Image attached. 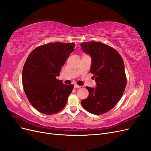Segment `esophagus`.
I'll return each mask as SVG.
<instances>
[{
	"label": "esophagus",
	"mask_w": 151,
	"mask_h": 151,
	"mask_svg": "<svg viewBox=\"0 0 151 151\" xmlns=\"http://www.w3.org/2000/svg\"><path fill=\"white\" fill-rule=\"evenodd\" d=\"M81 87V86H79V85H78V84H75L74 85V88H80Z\"/></svg>",
	"instance_id": "34e87169"
}]
</instances>
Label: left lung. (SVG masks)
I'll list each match as a JSON object with an SVG mask.
<instances>
[{
  "mask_svg": "<svg viewBox=\"0 0 151 151\" xmlns=\"http://www.w3.org/2000/svg\"><path fill=\"white\" fill-rule=\"evenodd\" d=\"M81 47L91 57L90 72L97 83L95 88L86 87L89 96L81 105L91 114H106L119 101L127 86L123 58L115 49L100 42H83Z\"/></svg>",
  "mask_w": 151,
  "mask_h": 151,
  "instance_id": "1",
  "label": "left lung"
}]
</instances>
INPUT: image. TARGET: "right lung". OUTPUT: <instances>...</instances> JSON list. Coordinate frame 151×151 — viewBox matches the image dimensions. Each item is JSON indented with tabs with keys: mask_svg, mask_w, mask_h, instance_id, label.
<instances>
[{
	"mask_svg": "<svg viewBox=\"0 0 151 151\" xmlns=\"http://www.w3.org/2000/svg\"><path fill=\"white\" fill-rule=\"evenodd\" d=\"M75 44L54 42L35 48L26 60L22 83L26 96L35 109L45 115L62 110L66 105L73 84L57 79L61 68Z\"/></svg>",
	"mask_w": 151,
	"mask_h": 151,
	"instance_id": "add662e5",
	"label": "right lung"
}]
</instances>
